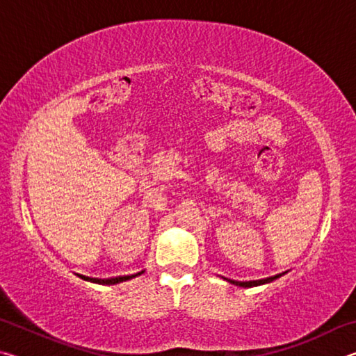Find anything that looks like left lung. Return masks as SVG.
Listing matches in <instances>:
<instances>
[{"instance_id": "left-lung-1", "label": "left lung", "mask_w": 356, "mask_h": 356, "mask_svg": "<svg viewBox=\"0 0 356 356\" xmlns=\"http://www.w3.org/2000/svg\"><path fill=\"white\" fill-rule=\"evenodd\" d=\"M281 275H275V276H270V278H265V280H257V281H232L229 280V282H232V284L236 286H240V287H254V286H261V284H265V282H270L273 281L276 278H280Z\"/></svg>"}]
</instances>
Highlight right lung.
Returning a JSON list of instances; mask_svg holds the SVG:
<instances>
[{"mask_svg":"<svg viewBox=\"0 0 356 356\" xmlns=\"http://www.w3.org/2000/svg\"><path fill=\"white\" fill-rule=\"evenodd\" d=\"M143 272L136 273V275H130V276H116V278H108V280H99V278H84V280H89L92 282H97V284H118V282H122V281H127L130 278H135V276L141 275Z\"/></svg>","mask_w":356,"mask_h":356,"instance_id":"1","label":"right lung"}]
</instances>
